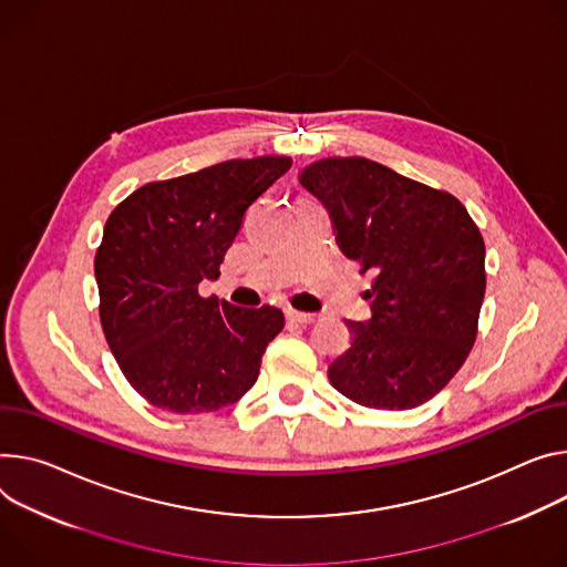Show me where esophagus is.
I'll use <instances>...</instances> for the list:
<instances>
[{
    "mask_svg": "<svg viewBox=\"0 0 567 567\" xmlns=\"http://www.w3.org/2000/svg\"><path fill=\"white\" fill-rule=\"evenodd\" d=\"M287 321H291V323H302V326H310V323H315V321H317V317H315V315H305V312H293V310H289V312H287Z\"/></svg>",
    "mask_w": 567,
    "mask_h": 567,
    "instance_id": "34e87169",
    "label": "esophagus"
}]
</instances>
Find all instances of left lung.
<instances>
[{"label": "left lung", "mask_w": 567, "mask_h": 567, "mask_svg": "<svg viewBox=\"0 0 567 567\" xmlns=\"http://www.w3.org/2000/svg\"><path fill=\"white\" fill-rule=\"evenodd\" d=\"M300 185L332 217L339 248L375 276L371 319L348 321L332 386L371 409H414L466 362L486 291L484 239L447 192L367 158H323Z\"/></svg>", "instance_id": "8db88e82"}]
</instances>
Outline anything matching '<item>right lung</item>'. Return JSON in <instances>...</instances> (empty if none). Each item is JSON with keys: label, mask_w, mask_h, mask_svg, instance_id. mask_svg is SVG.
Masks as SVG:
<instances>
[{"label": "right lung", "mask_w": 567, "mask_h": 567, "mask_svg": "<svg viewBox=\"0 0 567 567\" xmlns=\"http://www.w3.org/2000/svg\"><path fill=\"white\" fill-rule=\"evenodd\" d=\"M289 167L282 156L219 163L146 183L111 213L94 257L99 319L122 373L153 406L217 411L260 375L282 312L203 298L198 282L219 278L246 210Z\"/></svg>", "instance_id": "obj_1"}]
</instances>
